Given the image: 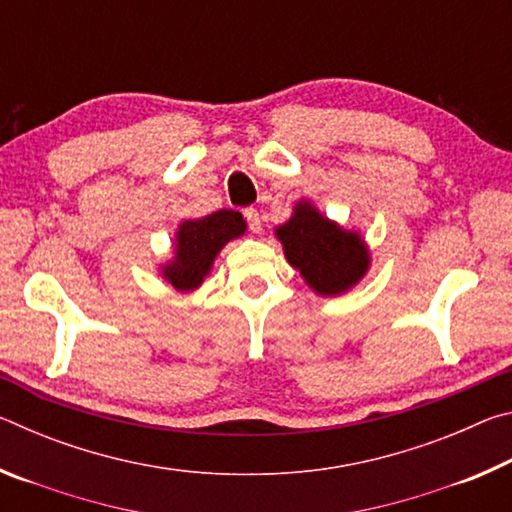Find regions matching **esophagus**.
<instances>
[{"mask_svg": "<svg viewBox=\"0 0 512 512\" xmlns=\"http://www.w3.org/2000/svg\"><path fill=\"white\" fill-rule=\"evenodd\" d=\"M244 214H246V221H248L250 232H255V235H259V232H262V219H259V212L255 210V207H248Z\"/></svg>", "mask_w": 512, "mask_h": 512, "instance_id": "34e87169", "label": "esophagus"}]
</instances>
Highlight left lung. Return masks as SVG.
<instances>
[{
    "label": "left lung",
    "instance_id": "8db88e82",
    "mask_svg": "<svg viewBox=\"0 0 512 512\" xmlns=\"http://www.w3.org/2000/svg\"><path fill=\"white\" fill-rule=\"evenodd\" d=\"M275 237L316 296H343L370 271V248L361 232L329 219L309 198L296 201L289 219L275 228Z\"/></svg>",
    "mask_w": 512,
    "mask_h": 512
}]
</instances>
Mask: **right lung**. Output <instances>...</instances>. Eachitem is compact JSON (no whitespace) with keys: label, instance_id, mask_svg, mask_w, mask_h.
<instances>
[{"label":"right lung","instance_id":"add662e5","mask_svg":"<svg viewBox=\"0 0 512 512\" xmlns=\"http://www.w3.org/2000/svg\"><path fill=\"white\" fill-rule=\"evenodd\" d=\"M244 216L216 210L201 219H185L173 232L171 257L158 266V275L178 293H194L212 273L214 259L225 244L246 235Z\"/></svg>","mask_w":512,"mask_h":512}]
</instances>
